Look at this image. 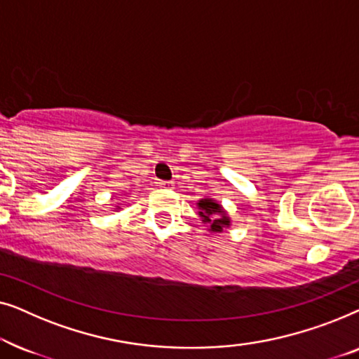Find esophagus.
I'll use <instances>...</instances> for the list:
<instances>
[{
	"label": "esophagus",
	"instance_id": "esophagus-1",
	"mask_svg": "<svg viewBox=\"0 0 359 359\" xmlns=\"http://www.w3.org/2000/svg\"><path fill=\"white\" fill-rule=\"evenodd\" d=\"M160 186V188H165V189H170V188H173V183H171V181H163V180H160L158 183H156Z\"/></svg>",
	"mask_w": 359,
	"mask_h": 359
}]
</instances>
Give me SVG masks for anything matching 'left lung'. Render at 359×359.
<instances>
[{"mask_svg":"<svg viewBox=\"0 0 359 359\" xmlns=\"http://www.w3.org/2000/svg\"><path fill=\"white\" fill-rule=\"evenodd\" d=\"M199 205V215L203 217L204 224H209L212 232H222L225 227H229L230 220L222 208L212 199H203L198 203Z\"/></svg>","mask_w":359,"mask_h":359,"instance_id":"8db88e82","label":"left lung"}]
</instances>
